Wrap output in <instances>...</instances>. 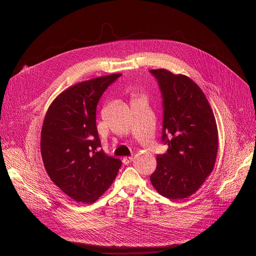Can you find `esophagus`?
Returning <instances> with one entry per match:
<instances>
[{"mask_svg":"<svg viewBox=\"0 0 256 256\" xmlns=\"http://www.w3.org/2000/svg\"><path fill=\"white\" fill-rule=\"evenodd\" d=\"M132 157H124V159H122V163L124 164V165H128L132 161Z\"/></svg>","mask_w":256,"mask_h":256,"instance_id":"34e87169","label":"esophagus"}]
</instances>
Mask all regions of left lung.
Listing matches in <instances>:
<instances>
[{
    "label": "left lung",
    "mask_w": 256,
    "mask_h": 256,
    "mask_svg": "<svg viewBox=\"0 0 256 256\" xmlns=\"http://www.w3.org/2000/svg\"><path fill=\"white\" fill-rule=\"evenodd\" d=\"M158 80L164 105L162 140L168 144L157 156L150 179L161 196L186 198L212 173L218 153V128L212 107L190 77L166 68L150 70Z\"/></svg>",
    "instance_id": "1"
}]
</instances>
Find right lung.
<instances>
[{
  "label": "right lung",
  "mask_w": 256,
  "mask_h": 256,
  "mask_svg": "<svg viewBox=\"0 0 256 256\" xmlns=\"http://www.w3.org/2000/svg\"><path fill=\"white\" fill-rule=\"evenodd\" d=\"M122 74L79 82L50 105L42 128L40 152L54 184L78 202H95L114 181L122 161L102 150L96 128L97 103Z\"/></svg>",
  "instance_id": "add662e5"
}]
</instances>
